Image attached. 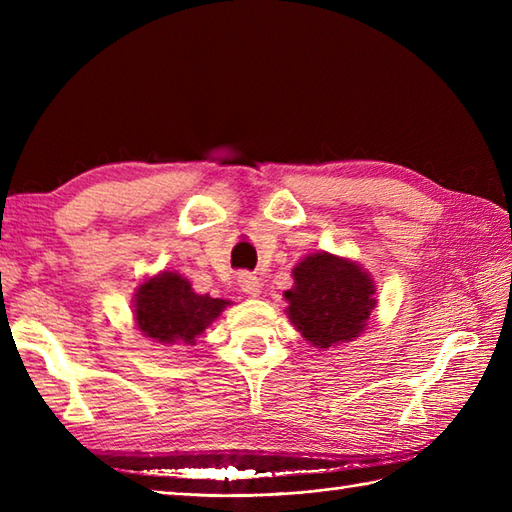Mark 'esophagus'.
Masks as SVG:
<instances>
[{"instance_id":"obj_1","label":"esophagus","mask_w":512,"mask_h":512,"mask_svg":"<svg viewBox=\"0 0 512 512\" xmlns=\"http://www.w3.org/2000/svg\"><path fill=\"white\" fill-rule=\"evenodd\" d=\"M237 286L242 288V292H246L248 297H259V295H262V279L255 277V275H250V273H239Z\"/></svg>"}]
</instances>
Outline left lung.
<instances>
[{"mask_svg": "<svg viewBox=\"0 0 512 512\" xmlns=\"http://www.w3.org/2000/svg\"><path fill=\"white\" fill-rule=\"evenodd\" d=\"M286 314L312 347L330 350L361 336L378 301L374 277L350 257L310 253L292 268Z\"/></svg>", "mask_w": 512, "mask_h": 512, "instance_id": "left-lung-1", "label": "left lung"}]
</instances>
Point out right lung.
<instances>
[{"label": "right lung", "instance_id": "right-lung-1", "mask_svg": "<svg viewBox=\"0 0 512 512\" xmlns=\"http://www.w3.org/2000/svg\"><path fill=\"white\" fill-rule=\"evenodd\" d=\"M231 306L228 299L198 295L176 270L140 281L132 299L136 330L158 345H195V339Z\"/></svg>", "mask_w": 512, "mask_h": 512}]
</instances>
